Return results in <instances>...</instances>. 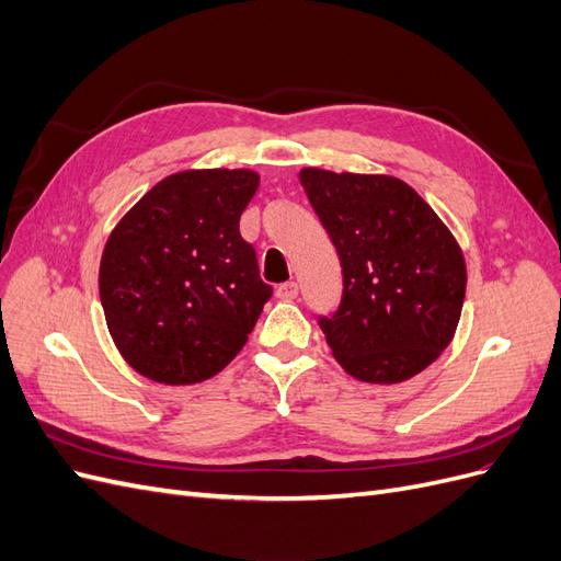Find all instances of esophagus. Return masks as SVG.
I'll return each mask as SVG.
<instances>
[{"label": "esophagus", "mask_w": 561, "mask_h": 561, "mask_svg": "<svg viewBox=\"0 0 561 561\" xmlns=\"http://www.w3.org/2000/svg\"><path fill=\"white\" fill-rule=\"evenodd\" d=\"M299 295V285L295 280H287V283H280L276 287V297L278 299H295Z\"/></svg>", "instance_id": "34e87169"}]
</instances>
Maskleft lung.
Returning <instances> with one entry per match:
<instances>
[{"label": "left lung", "instance_id": "obj_1", "mask_svg": "<svg viewBox=\"0 0 561 561\" xmlns=\"http://www.w3.org/2000/svg\"><path fill=\"white\" fill-rule=\"evenodd\" d=\"M299 180L342 264V301L318 316L336 363L369 383L419 375L449 346L461 318V248L398 178L304 168Z\"/></svg>", "mask_w": 561, "mask_h": 561}]
</instances>
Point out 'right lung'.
<instances>
[{"instance_id":"add662e5","label":"right lung","mask_w":561,"mask_h":561,"mask_svg":"<svg viewBox=\"0 0 561 561\" xmlns=\"http://www.w3.org/2000/svg\"><path fill=\"white\" fill-rule=\"evenodd\" d=\"M257 184L252 171L175 173L114 227L100 301L116 348L142 377L196 383L245 346L274 293L239 229Z\"/></svg>"}]
</instances>
